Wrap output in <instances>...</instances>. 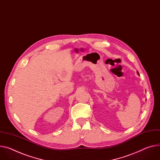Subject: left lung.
I'll list each match as a JSON object with an SVG mask.
<instances>
[{
	"label": "left lung",
	"instance_id": "1",
	"mask_svg": "<svg viewBox=\"0 0 160 160\" xmlns=\"http://www.w3.org/2000/svg\"><path fill=\"white\" fill-rule=\"evenodd\" d=\"M137 73H138V75H139V73H138V72H137Z\"/></svg>",
	"mask_w": 160,
	"mask_h": 160
}]
</instances>
